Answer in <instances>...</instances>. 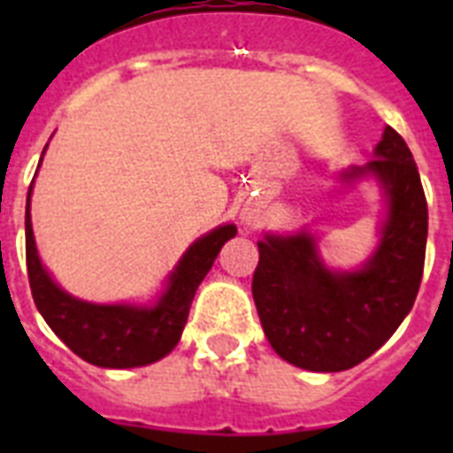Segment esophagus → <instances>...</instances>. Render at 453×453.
I'll use <instances>...</instances> for the list:
<instances>
[{"mask_svg": "<svg viewBox=\"0 0 453 453\" xmlns=\"http://www.w3.org/2000/svg\"><path fill=\"white\" fill-rule=\"evenodd\" d=\"M242 219L247 220L249 226H256V223H261V211L254 209V206H247V209L242 211Z\"/></svg>", "mask_w": 453, "mask_h": 453, "instance_id": "34e87169", "label": "esophagus"}]
</instances>
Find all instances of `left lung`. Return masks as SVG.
I'll list each match as a JSON object with an SVG mask.
<instances>
[{"label": "left lung", "mask_w": 453, "mask_h": 453, "mask_svg": "<svg viewBox=\"0 0 453 453\" xmlns=\"http://www.w3.org/2000/svg\"><path fill=\"white\" fill-rule=\"evenodd\" d=\"M373 173L388 195L376 254L357 273H331L308 234L258 242L251 294L270 345L289 365L345 372L393 336L421 287L428 202L404 138L386 127L376 159L345 178Z\"/></svg>", "instance_id": "1"}]
</instances>
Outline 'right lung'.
Returning <instances> with one entry per match:
<instances>
[{"mask_svg":"<svg viewBox=\"0 0 453 453\" xmlns=\"http://www.w3.org/2000/svg\"><path fill=\"white\" fill-rule=\"evenodd\" d=\"M32 190V185H30ZM30 190L25 211V261L35 305L63 343L87 359L88 365L105 369H131L152 365L169 355L180 341L188 322L192 298L199 282L211 270L220 247L234 237L237 227L220 226L192 244L171 273L169 289L155 308L131 305H94L73 298L53 284L37 256L30 223Z\"/></svg>","mask_w":453,"mask_h":453,"instance_id":"right-lung-1","label":"right lung"}]
</instances>
